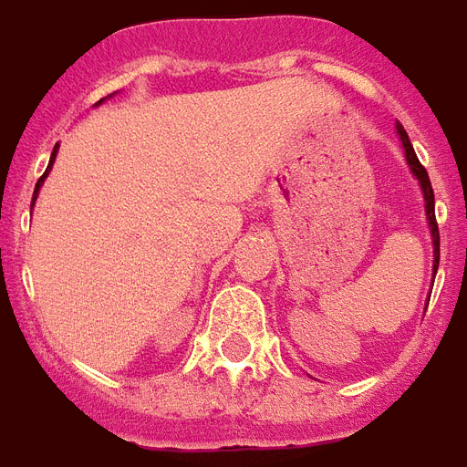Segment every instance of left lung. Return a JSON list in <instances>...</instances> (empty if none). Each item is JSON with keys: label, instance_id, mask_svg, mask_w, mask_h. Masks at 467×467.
I'll return each instance as SVG.
<instances>
[{"label": "left lung", "instance_id": "8db88e82", "mask_svg": "<svg viewBox=\"0 0 467 467\" xmlns=\"http://www.w3.org/2000/svg\"><path fill=\"white\" fill-rule=\"evenodd\" d=\"M395 130H398V137H400L402 151H405V161H408L410 171H412V175H415L417 182H420V188H422L424 214H427L429 234H431V245H434V265H431V272H434V277H436V270H439V226H436V216H434V190H431V182H429L427 171H424V166L420 163V159H417L408 132L402 130L400 122H395Z\"/></svg>", "mask_w": 467, "mask_h": 467}]
</instances>
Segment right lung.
<instances>
[{
    "label": "right lung",
    "mask_w": 467,
    "mask_h": 467,
    "mask_svg": "<svg viewBox=\"0 0 467 467\" xmlns=\"http://www.w3.org/2000/svg\"><path fill=\"white\" fill-rule=\"evenodd\" d=\"M115 93H118V91H115ZM115 93H110V96H115ZM110 96H108V99H110ZM103 100H106V99H100L99 103H96V106H100ZM57 149H59V144H55V149H52V154H50V163H47V169H45V173L40 175V181L36 182V190H33V204H36V200H38V192H40V188H43L45 178H47V173H50V171H52V163H55V156H57ZM33 204H31V207H33Z\"/></svg>",
    "instance_id": "add662e5"
}]
</instances>
